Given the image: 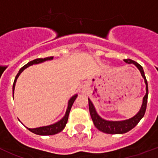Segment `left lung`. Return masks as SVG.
I'll return each instance as SVG.
<instances>
[{
	"mask_svg": "<svg viewBox=\"0 0 158 158\" xmlns=\"http://www.w3.org/2000/svg\"><path fill=\"white\" fill-rule=\"evenodd\" d=\"M123 61L127 64H134L139 69V70L140 71L142 76H143L145 80V83H146V94L144 96V98H143V105H142V107L139 113L134 117L131 118L129 120H123V121H108V120L102 119L96 113V110H95L93 104L90 102V100L88 98V101H89V113H90V116L92 118L94 124L99 131L104 132V133H107V134H123V133L129 131L132 128H134L136 125L139 123V122L144 116L145 113H146L147 99H148V83H147V80H146V78L145 76L143 67L139 64H138L137 62L134 61V60H132L131 59H124Z\"/></svg>",
	"mask_w": 158,
	"mask_h": 158,
	"instance_id": "obj_1",
	"label": "left lung"
}]
</instances>
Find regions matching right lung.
Wrapping results in <instances>:
<instances>
[{"label": "right lung", "mask_w": 158, "mask_h": 158, "mask_svg": "<svg viewBox=\"0 0 158 158\" xmlns=\"http://www.w3.org/2000/svg\"><path fill=\"white\" fill-rule=\"evenodd\" d=\"M52 56H48V57L45 58H38V59H35L34 60H31L29 63H27V64L24 65L23 67H22L20 69H19V72L16 75L15 78V80L13 82V86H12V90H13V94H14V89H15V82H16L17 79L19 77V76L20 75L21 72L24 70L25 69H27V67L31 66L32 64H39L42 63V62L45 61V60H52ZM77 98V94H76L75 96H73L72 98H71V99L69 102V106H68V109H67L66 113H65V116L62 118L61 120L58 121L57 123H54V124L49 125V126H45V127H37V128H28L29 131H31V132H33L36 135H52L57 134L59 132L61 131L66 126V123L68 122V119H69V115L70 113V110L72 109V106L73 105L74 102Z\"/></svg>", "instance_id": "1"}]
</instances>
